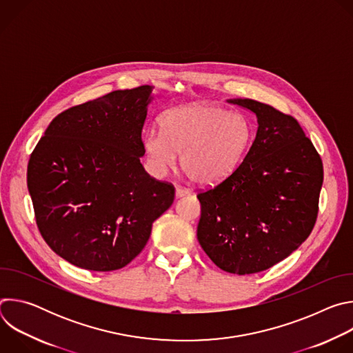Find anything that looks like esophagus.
<instances>
[{"instance_id":"34e87169","label":"esophagus","mask_w":353,"mask_h":353,"mask_svg":"<svg viewBox=\"0 0 353 353\" xmlns=\"http://www.w3.org/2000/svg\"><path fill=\"white\" fill-rule=\"evenodd\" d=\"M188 194H190V190L183 188V187H176V198H181V196L188 195Z\"/></svg>"}]
</instances>
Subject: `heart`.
<instances>
[{
  "label": "heart",
  "mask_w": 353,
  "mask_h": 353,
  "mask_svg": "<svg viewBox=\"0 0 353 353\" xmlns=\"http://www.w3.org/2000/svg\"><path fill=\"white\" fill-rule=\"evenodd\" d=\"M161 131L143 134L149 170L163 176L177 163L195 184L212 185L228 179L244 159L251 142L248 121L221 106L191 103L166 110Z\"/></svg>",
  "instance_id": "b5f03b06"
}]
</instances>
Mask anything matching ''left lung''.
Returning <instances> with one entry per match:
<instances>
[{
	"label": "left lung",
	"instance_id": "obj_1",
	"mask_svg": "<svg viewBox=\"0 0 353 353\" xmlns=\"http://www.w3.org/2000/svg\"><path fill=\"white\" fill-rule=\"evenodd\" d=\"M257 119L241 165L199 192L196 239L221 270L247 275L289 257L313 230L323 162L299 123L253 99H229Z\"/></svg>",
	"mask_w": 353,
	"mask_h": 353
}]
</instances>
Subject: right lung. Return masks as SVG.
<instances>
[{"label":"right lung","mask_w":353,"mask_h":353,"mask_svg":"<svg viewBox=\"0 0 353 353\" xmlns=\"http://www.w3.org/2000/svg\"><path fill=\"white\" fill-rule=\"evenodd\" d=\"M154 88L114 90L59 114L28 165L39 230L57 256L114 271L145 247L174 188L150 177L141 132Z\"/></svg>","instance_id":"1"}]
</instances>
